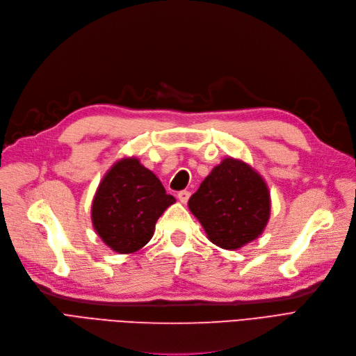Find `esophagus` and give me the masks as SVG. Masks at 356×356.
<instances>
[{
  "mask_svg": "<svg viewBox=\"0 0 356 356\" xmlns=\"http://www.w3.org/2000/svg\"><path fill=\"white\" fill-rule=\"evenodd\" d=\"M177 197H179V200H180L181 204H186L188 200H189V197H191V192L189 191H180L177 193Z\"/></svg>",
  "mask_w": 356,
  "mask_h": 356,
  "instance_id": "1",
  "label": "esophagus"
}]
</instances>
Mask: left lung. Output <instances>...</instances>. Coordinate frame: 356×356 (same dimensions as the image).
Instances as JSON below:
<instances>
[{
    "label": "left lung",
    "mask_w": 356,
    "mask_h": 356,
    "mask_svg": "<svg viewBox=\"0 0 356 356\" xmlns=\"http://www.w3.org/2000/svg\"><path fill=\"white\" fill-rule=\"evenodd\" d=\"M189 209L213 244L236 250L265 229L270 196L265 180L249 164L228 157L200 183Z\"/></svg>",
    "instance_id": "left-lung-1"
}]
</instances>
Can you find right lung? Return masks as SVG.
<instances>
[{
  "label": "right lung",
  "mask_w": 356,
  "mask_h": 356,
  "mask_svg": "<svg viewBox=\"0 0 356 356\" xmlns=\"http://www.w3.org/2000/svg\"><path fill=\"white\" fill-rule=\"evenodd\" d=\"M175 202L156 175L136 159H123L99 184L91 220L111 249L122 254L134 253L151 240L157 220Z\"/></svg>",
  "instance_id": "1"
}]
</instances>
